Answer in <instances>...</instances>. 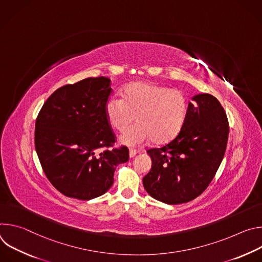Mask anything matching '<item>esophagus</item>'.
Segmentation results:
<instances>
[{"label":"esophagus","instance_id":"obj_1","mask_svg":"<svg viewBox=\"0 0 262 262\" xmlns=\"http://www.w3.org/2000/svg\"><path fill=\"white\" fill-rule=\"evenodd\" d=\"M137 154H138V151L136 150V149H129V158H130V159L135 158Z\"/></svg>","mask_w":262,"mask_h":262}]
</instances>
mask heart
Segmentation results:
<instances>
[{"instance_id":"1","label":"heart","mask_w":262,"mask_h":262,"mask_svg":"<svg viewBox=\"0 0 262 262\" xmlns=\"http://www.w3.org/2000/svg\"><path fill=\"white\" fill-rule=\"evenodd\" d=\"M122 97H108L104 114L108 124L120 133L134 122L136 116L138 123L119 138L121 144L132 148L154 139L157 143L170 141L180 132L188 113V100L180 90L156 82L130 83L124 88Z\"/></svg>"}]
</instances>
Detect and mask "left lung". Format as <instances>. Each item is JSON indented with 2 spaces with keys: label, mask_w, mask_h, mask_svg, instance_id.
Here are the masks:
<instances>
[{
  "label": "left lung",
  "mask_w": 262,
  "mask_h": 262,
  "mask_svg": "<svg viewBox=\"0 0 262 262\" xmlns=\"http://www.w3.org/2000/svg\"><path fill=\"white\" fill-rule=\"evenodd\" d=\"M178 135L147 154L152 167L143 178L146 192L167 204H180L201 195L213 179L226 151L229 123L212 95L192 97Z\"/></svg>",
  "instance_id": "obj_1"
}]
</instances>
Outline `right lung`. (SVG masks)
Returning a JSON list of instances; mask_svg holds the SVG:
<instances>
[{
  "instance_id": "add662e5",
  "label": "right lung",
  "mask_w": 262,
  "mask_h": 262,
  "mask_svg": "<svg viewBox=\"0 0 262 262\" xmlns=\"http://www.w3.org/2000/svg\"><path fill=\"white\" fill-rule=\"evenodd\" d=\"M111 92V80L104 77L65 85L37 116V156L51 183L69 198L103 195L114 182L116 167L128 161L127 147L112 148L116 138L104 114Z\"/></svg>"
}]
</instances>
